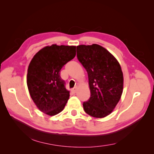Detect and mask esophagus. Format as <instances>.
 Here are the masks:
<instances>
[{
	"instance_id": "34e87169",
	"label": "esophagus",
	"mask_w": 154,
	"mask_h": 154,
	"mask_svg": "<svg viewBox=\"0 0 154 154\" xmlns=\"http://www.w3.org/2000/svg\"><path fill=\"white\" fill-rule=\"evenodd\" d=\"M77 90V87H75V88H72V92H73V93H76Z\"/></svg>"
}]
</instances>
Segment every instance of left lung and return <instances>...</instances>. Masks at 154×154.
<instances>
[{"mask_svg": "<svg viewBox=\"0 0 154 154\" xmlns=\"http://www.w3.org/2000/svg\"><path fill=\"white\" fill-rule=\"evenodd\" d=\"M77 56L88 72L91 94L89 100L83 103V109L94 118H105L113 111L123 92L120 64L97 44L77 46Z\"/></svg>", "mask_w": 154, "mask_h": 154, "instance_id": "left-lung-1", "label": "left lung"}]
</instances>
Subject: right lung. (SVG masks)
Masks as SVG:
<instances>
[{"instance_id": "obj_1", "label": "right lung", "mask_w": 154, "mask_h": 154, "mask_svg": "<svg viewBox=\"0 0 154 154\" xmlns=\"http://www.w3.org/2000/svg\"><path fill=\"white\" fill-rule=\"evenodd\" d=\"M76 55V47L46 46L36 53L28 66L27 85L38 109L49 116L63 110L69 98L60 71Z\"/></svg>"}]
</instances>
